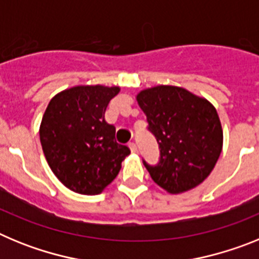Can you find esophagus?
I'll use <instances>...</instances> for the list:
<instances>
[{
  "instance_id": "obj_1",
  "label": "esophagus",
  "mask_w": 259,
  "mask_h": 259,
  "mask_svg": "<svg viewBox=\"0 0 259 259\" xmlns=\"http://www.w3.org/2000/svg\"><path fill=\"white\" fill-rule=\"evenodd\" d=\"M128 146H130V149H131L132 153L137 152V146H136V144H135V143H130V144H128Z\"/></svg>"
}]
</instances>
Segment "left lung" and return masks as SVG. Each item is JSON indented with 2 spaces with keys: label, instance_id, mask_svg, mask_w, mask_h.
<instances>
[{
  "label": "left lung",
  "instance_id": "8db88e82",
  "mask_svg": "<svg viewBox=\"0 0 259 259\" xmlns=\"http://www.w3.org/2000/svg\"><path fill=\"white\" fill-rule=\"evenodd\" d=\"M136 100L161 149L157 166L144 162L154 183L171 194L200 185L223 148L221 119L211 102L175 85L143 89Z\"/></svg>",
  "mask_w": 259,
  "mask_h": 259
}]
</instances>
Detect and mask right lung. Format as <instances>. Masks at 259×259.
<instances>
[{
    "instance_id": "1",
    "label": "right lung",
    "mask_w": 259,
    "mask_h": 259,
    "mask_svg": "<svg viewBox=\"0 0 259 259\" xmlns=\"http://www.w3.org/2000/svg\"><path fill=\"white\" fill-rule=\"evenodd\" d=\"M119 87L75 85L50 100L40 124L48 164L75 193H101L118 175L131 150L115 140V127L105 120Z\"/></svg>"
}]
</instances>
